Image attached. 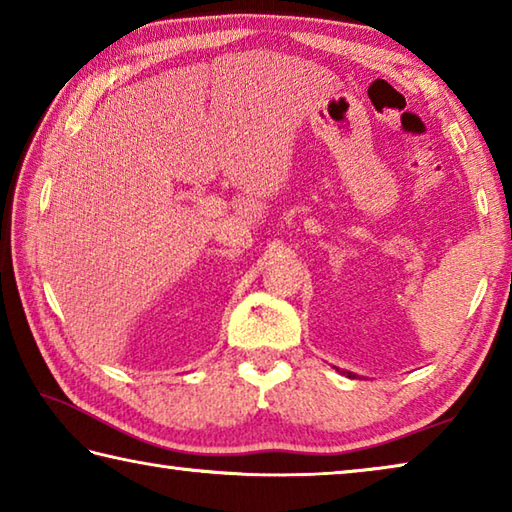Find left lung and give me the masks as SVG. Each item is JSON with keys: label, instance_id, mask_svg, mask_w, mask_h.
<instances>
[{"label": "left lung", "instance_id": "1", "mask_svg": "<svg viewBox=\"0 0 512 512\" xmlns=\"http://www.w3.org/2000/svg\"><path fill=\"white\" fill-rule=\"evenodd\" d=\"M336 370H339V368H336ZM339 372H341V370H339ZM345 375H348V377H354V375H352V372H345Z\"/></svg>", "mask_w": 512, "mask_h": 512}]
</instances>
